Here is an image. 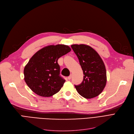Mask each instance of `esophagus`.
Masks as SVG:
<instances>
[{
	"mask_svg": "<svg viewBox=\"0 0 134 134\" xmlns=\"http://www.w3.org/2000/svg\"><path fill=\"white\" fill-rule=\"evenodd\" d=\"M71 78H72V75H70L69 76H68V80H71Z\"/></svg>",
	"mask_w": 134,
	"mask_h": 134,
	"instance_id": "esophagus-1",
	"label": "esophagus"
}]
</instances>
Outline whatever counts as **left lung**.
<instances>
[{
    "label": "left lung",
    "mask_w": 134,
    "mask_h": 134,
    "mask_svg": "<svg viewBox=\"0 0 134 134\" xmlns=\"http://www.w3.org/2000/svg\"><path fill=\"white\" fill-rule=\"evenodd\" d=\"M71 47L78 57L83 73L82 82L75 85L78 92L86 99L99 95L107 83V71L98 53L86 44H73Z\"/></svg>",
    "instance_id": "1"
}]
</instances>
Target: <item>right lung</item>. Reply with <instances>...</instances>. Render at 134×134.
<instances>
[{
	"label": "right lung",
	"mask_w": 134,
	"mask_h": 134,
	"mask_svg": "<svg viewBox=\"0 0 134 134\" xmlns=\"http://www.w3.org/2000/svg\"><path fill=\"white\" fill-rule=\"evenodd\" d=\"M71 51L68 46L51 45L35 53L24 69V80L34 93L49 97L58 93L65 80L60 75L58 59Z\"/></svg>",
	"instance_id": "1"
}]
</instances>
